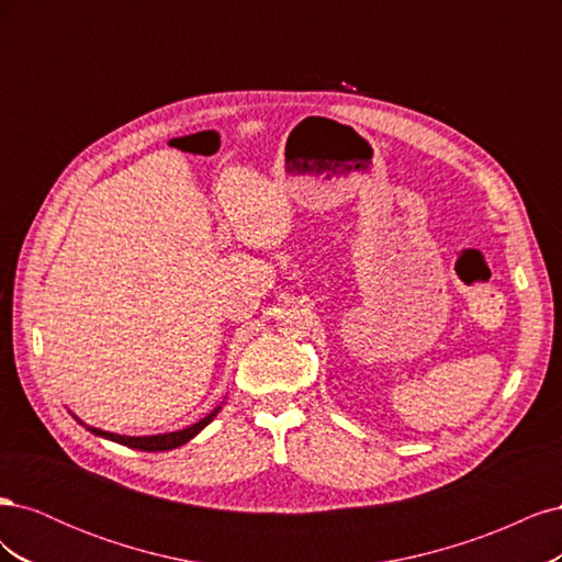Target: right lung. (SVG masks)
<instances>
[{
	"instance_id": "1",
	"label": "right lung",
	"mask_w": 562,
	"mask_h": 562,
	"mask_svg": "<svg viewBox=\"0 0 562 562\" xmlns=\"http://www.w3.org/2000/svg\"><path fill=\"white\" fill-rule=\"evenodd\" d=\"M217 411H220V407H217ZM217 411H213L209 417H203L201 422L192 424V427H187V429H182V431H173V434H159V436H119V434L100 431V429H93V427H89V431H91V434H95V436L110 438V440H114V443H122V446L135 448V450L161 452V450H173V448L184 446L187 440L194 438L203 427H206V424L215 417V413H217Z\"/></svg>"
}]
</instances>
